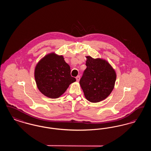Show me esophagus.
Instances as JSON below:
<instances>
[{
	"instance_id": "esophagus-1",
	"label": "esophagus",
	"mask_w": 151,
	"mask_h": 151,
	"mask_svg": "<svg viewBox=\"0 0 151 151\" xmlns=\"http://www.w3.org/2000/svg\"><path fill=\"white\" fill-rule=\"evenodd\" d=\"M76 79L77 81H79V80H80V76H78L76 78Z\"/></svg>"
}]
</instances>
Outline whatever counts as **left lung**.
Listing matches in <instances>:
<instances>
[{
	"label": "left lung",
	"instance_id": "8db88e82",
	"mask_svg": "<svg viewBox=\"0 0 151 151\" xmlns=\"http://www.w3.org/2000/svg\"><path fill=\"white\" fill-rule=\"evenodd\" d=\"M86 68L80 80L86 99L91 102L105 100L114 89L116 73L105 60L86 57Z\"/></svg>",
	"mask_w": 151,
	"mask_h": 151
}]
</instances>
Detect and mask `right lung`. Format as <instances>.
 I'll use <instances>...</instances> for the list:
<instances>
[{"mask_svg": "<svg viewBox=\"0 0 151 151\" xmlns=\"http://www.w3.org/2000/svg\"><path fill=\"white\" fill-rule=\"evenodd\" d=\"M35 78L39 91L51 99L59 97L76 81L63 57L54 52L46 55L36 65Z\"/></svg>", "mask_w": 151, "mask_h": 151, "instance_id": "1", "label": "right lung"}]
</instances>
